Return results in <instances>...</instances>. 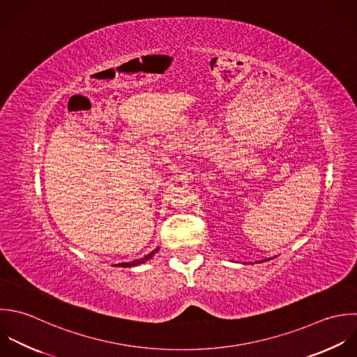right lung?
<instances>
[{
	"label": "right lung",
	"mask_w": 357,
	"mask_h": 357,
	"mask_svg": "<svg viewBox=\"0 0 357 357\" xmlns=\"http://www.w3.org/2000/svg\"><path fill=\"white\" fill-rule=\"evenodd\" d=\"M155 252H158V249H155V250H153L151 253H149L147 256H144L143 259H139V260H135L132 264H129V263H122V264H119V266H122V267H130V266H136V264H140V263H144V261H147L149 259H151L153 257V255H155Z\"/></svg>",
	"instance_id": "obj_1"
}]
</instances>
